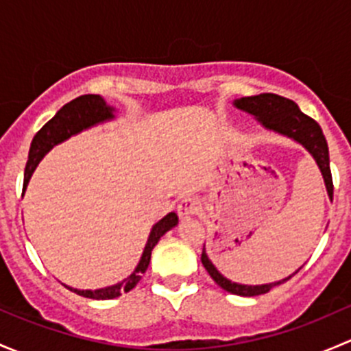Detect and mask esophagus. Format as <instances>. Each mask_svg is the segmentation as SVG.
Returning a JSON list of instances; mask_svg holds the SVG:
<instances>
[{"label":"esophagus","mask_w":351,"mask_h":351,"mask_svg":"<svg viewBox=\"0 0 351 351\" xmlns=\"http://www.w3.org/2000/svg\"><path fill=\"white\" fill-rule=\"evenodd\" d=\"M200 208V202L193 197H186L183 198L182 202L178 204V215L180 219H189L192 215H195Z\"/></svg>","instance_id":"esophagus-1"}]
</instances>
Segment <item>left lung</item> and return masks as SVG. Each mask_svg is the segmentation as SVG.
Segmentation results:
<instances>
[{"label":"left lung","mask_w":351,"mask_h":351,"mask_svg":"<svg viewBox=\"0 0 351 351\" xmlns=\"http://www.w3.org/2000/svg\"><path fill=\"white\" fill-rule=\"evenodd\" d=\"M234 107L243 110V112L251 113L265 129L274 130V132L282 134V136L289 137V139L295 141V143L302 144L307 149V153L314 158L316 165L319 166L321 175L324 178V185H326L328 197L332 200V178H331V169H329V151H328V143L326 137H324L323 130H321L319 123L316 120H313L311 117H307L306 113L300 112V108L297 107V104H293L292 100L284 97H278L274 93H261L256 97H244L239 100H234ZM202 265L205 267V270L208 271L214 282L221 289H224L226 292H231L234 295H243V297H254L261 295V293L270 292L274 287L284 284V282L292 278L297 274L295 270L292 275H289L287 278H282L278 282H271V284H263V285H244V284H236V282L226 278L217 268L214 267L210 260H208L207 253H205V246L202 250Z\"/></svg>","instance_id":"1"}]
</instances>
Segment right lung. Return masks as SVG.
Segmentation results:
<instances>
[{
  "mask_svg": "<svg viewBox=\"0 0 351 351\" xmlns=\"http://www.w3.org/2000/svg\"><path fill=\"white\" fill-rule=\"evenodd\" d=\"M113 112H115V108L107 105V101H105L100 95H83V97H77L74 98L73 101H69V104H66L64 107L59 110V112L56 113V115L52 117L37 134H35L34 141H32L30 151H28L27 166H25L23 186L28 185L32 173L35 171V168H37V165L40 162V159L44 158L52 147L61 144L62 141L69 139L74 134H80L81 130L90 129V127L97 125V123L112 120L113 117H115ZM176 224H178V215H176L175 212H169V214L165 215L161 221L156 222L153 229H151V234L149 238H147L146 247H144L143 256H141L136 270H134L125 280L97 290H80L73 289V287H66L71 292L77 293V295L97 300L115 299V297L129 292V290H132L134 287L139 284L141 277H143V274L147 270V267H149L153 247L158 244L159 239H161V236L166 234L169 229L175 228Z\"/></svg>",
  "mask_w": 351,
  "mask_h": 351,
  "instance_id": "right-lung-1",
  "label": "right lung"
}]
</instances>
